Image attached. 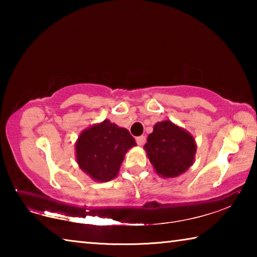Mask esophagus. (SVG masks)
<instances>
[{
  "label": "esophagus",
  "instance_id": "34e87169",
  "mask_svg": "<svg viewBox=\"0 0 257 257\" xmlns=\"http://www.w3.org/2000/svg\"><path fill=\"white\" fill-rule=\"evenodd\" d=\"M145 141H146V137L145 136H139V137L136 138V142H137V144L139 146L144 145L145 144Z\"/></svg>",
  "mask_w": 257,
  "mask_h": 257
}]
</instances>
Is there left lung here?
<instances>
[{
	"label": "left lung",
	"instance_id": "left-lung-1",
	"mask_svg": "<svg viewBox=\"0 0 257 257\" xmlns=\"http://www.w3.org/2000/svg\"><path fill=\"white\" fill-rule=\"evenodd\" d=\"M144 150L159 176L176 178L194 164L197 145L186 129L164 120L155 123Z\"/></svg>",
	"mask_w": 257,
	"mask_h": 257
}]
</instances>
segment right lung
Masks as SVG:
<instances>
[{
    "instance_id": "1",
    "label": "right lung",
    "mask_w": 257,
    "mask_h": 257,
    "mask_svg": "<svg viewBox=\"0 0 257 257\" xmlns=\"http://www.w3.org/2000/svg\"><path fill=\"white\" fill-rule=\"evenodd\" d=\"M134 146L136 142L127 129L105 119L80 133L75 144L76 160L93 180L106 182L118 176L125 153Z\"/></svg>"
}]
</instances>
